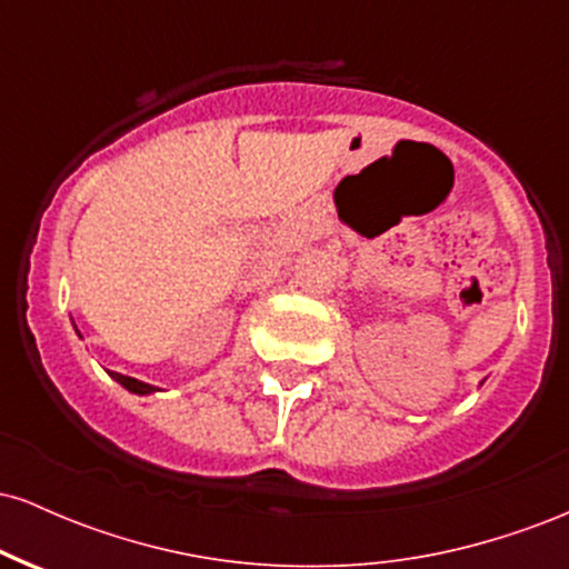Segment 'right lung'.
<instances>
[{
	"mask_svg": "<svg viewBox=\"0 0 569 569\" xmlns=\"http://www.w3.org/2000/svg\"><path fill=\"white\" fill-rule=\"evenodd\" d=\"M77 335H80V331H77ZM109 377H112V380H117V382L122 385V388L130 390V393H136V396H149V393H154V390H160V388H154V385L136 380V377L117 375V371H109Z\"/></svg>",
	"mask_w": 569,
	"mask_h": 569,
	"instance_id": "1",
	"label": "right lung"
}]
</instances>
